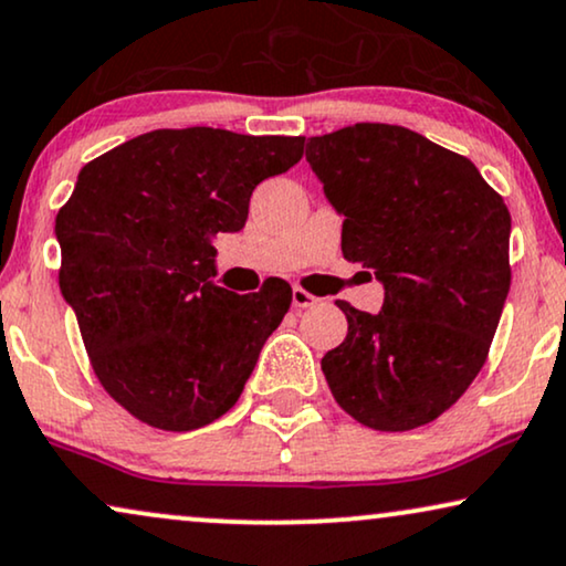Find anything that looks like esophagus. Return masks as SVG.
I'll use <instances>...</instances> for the list:
<instances>
[{
  "label": "esophagus",
  "instance_id": "34e87169",
  "mask_svg": "<svg viewBox=\"0 0 566 566\" xmlns=\"http://www.w3.org/2000/svg\"><path fill=\"white\" fill-rule=\"evenodd\" d=\"M321 300L315 297V295H311V292L307 290H303V287H295L292 290V305L295 307H300V311H303V307H313V305H318Z\"/></svg>",
  "mask_w": 566,
  "mask_h": 566
}]
</instances>
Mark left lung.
Listing matches in <instances>:
<instances>
[{"instance_id": "1", "label": "left lung", "mask_w": 566, "mask_h": 566, "mask_svg": "<svg viewBox=\"0 0 566 566\" xmlns=\"http://www.w3.org/2000/svg\"><path fill=\"white\" fill-rule=\"evenodd\" d=\"M344 214L342 253L386 287L378 315L338 300L346 338L321 359L336 403L380 432L429 424L465 394L510 292V212L469 157L390 124L311 137Z\"/></svg>"}]
</instances>
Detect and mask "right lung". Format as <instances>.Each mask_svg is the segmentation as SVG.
Returning a JSON list of instances; mask_svg holds the SVG:
<instances>
[{
  "label": "right lung",
  "instance_id": "obj_1",
  "mask_svg": "<svg viewBox=\"0 0 566 566\" xmlns=\"http://www.w3.org/2000/svg\"><path fill=\"white\" fill-rule=\"evenodd\" d=\"M305 137L157 129L90 160L56 214L59 287L113 401L165 432L228 413L290 311L287 282L235 295L212 282L220 232L253 188L300 163Z\"/></svg>",
  "mask_w": 566,
  "mask_h": 566
}]
</instances>
